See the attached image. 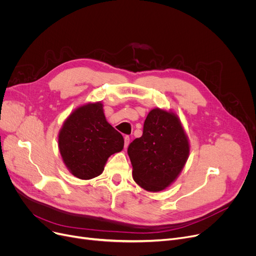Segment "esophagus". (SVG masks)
Returning a JSON list of instances; mask_svg holds the SVG:
<instances>
[{
  "label": "esophagus",
  "mask_w": 256,
  "mask_h": 256,
  "mask_svg": "<svg viewBox=\"0 0 256 256\" xmlns=\"http://www.w3.org/2000/svg\"><path fill=\"white\" fill-rule=\"evenodd\" d=\"M130 144V137L128 136H124V148H126V147L128 146Z\"/></svg>",
  "instance_id": "esophagus-1"
}]
</instances>
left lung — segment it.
Listing matches in <instances>:
<instances>
[{
  "label": "left lung",
  "mask_w": 256,
  "mask_h": 256,
  "mask_svg": "<svg viewBox=\"0 0 256 256\" xmlns=\"http://www.w3.org/2000/svg\"><path fill=\"white\" fill-rule=\"evenodd\" d=\"M189 152V141L178 117L158 108L152 110L144 121L142 136L128 148L134 180L150 192L166 189L178 176Z\"/></svg>",
  "instance_id": "left-lung-1"
}]
</instances>
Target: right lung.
Returning a JSON list of instances; mask_svg holds the SVG:
<instances>
[{
	"instance_id": "right-lung-1",
	"label": "right lung",
	"mask_w": 256,
	"mask_h": 256,
	"mask_svg": "<svg viewBox=\"0 0 256 256\" xmlns=\"http://www.w3.org/2000/svg\"><path fill=\"white\" fill-rule=\"evenodd\" d=\"M58 142L64 164L80 180L98 176L108 158L124 145L122 135L106 120L100 102L76 109L65 120Z\"/></svg>"
}]
</instances>
